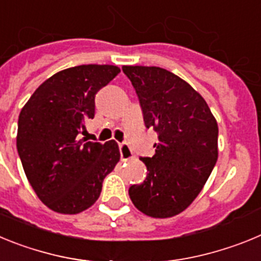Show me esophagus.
I'll list each match as a JSON object with an SVG mask.
<instances>
[{
  "instance_id": "34e87169",
  "label": "esophagus",
  "mask_w": 261,
  "mask_h": 261,
  "mask_svg": "<svg viewBox=\"0 0 261 261\" xmlns=\"http://www.w3.org/2000/svg\"><path fill=\"white\" fill-rule=\"evenodd\" d=\"M119 150H120V156H121V161H129V159L133 158V151L130 149L128 144L125 142H121L119 144Z\"/></svg>"
}]
</instances>
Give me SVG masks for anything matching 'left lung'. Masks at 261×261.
Returning a JSON list of instances; mask_svg holds the SVG:
<instances>
[{"label": "left lung", "mask_w": 261, "mask_h": 261, "mask_svg": "<svg viewBox=\"0 0 261 261\" xmlns=\"http://www.w3.org/2000/svg\"><path fill=\"white\" fill-rule=\"evenodd\" d=\"M132 82L145 126L158 135L153 156H141L147 175L129 187L138 211L154 218L183 212L201 192L218 158V126L191 85L156 66H123Z\"/></svg>", "instance_id": "1"}]
</instances>
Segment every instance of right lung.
<instances>
[{
	"label": "right lung",
	"mask_w": 261,
	"mask_h": 261,
	"mask_svg": "<svg viewBox=\"0 0 261 261\" xmlns=\"http://www.w3.org/2000/svg\"><path fill=\"white\" fill-rule=\"evenodd\" d=\"M119 73L114 65L61 70L43 82L20 111L17 149L23 170L39 199L57 213L90 208L119 162L114 140H80L85 121L95 115L96 93Z\"/></svg>",
	"instance_id": "obj_1"
}]
</instances>
